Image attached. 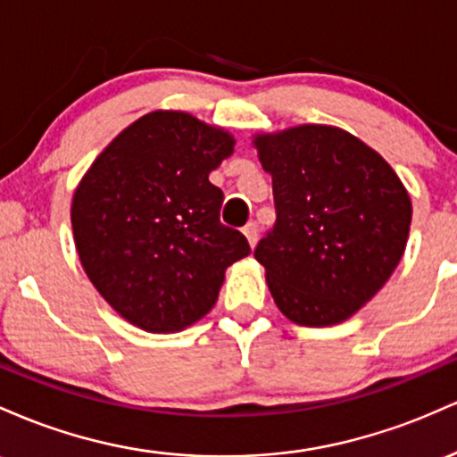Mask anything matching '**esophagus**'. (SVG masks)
Wrapping results in <instances>:
<instances>
[{"instance_id": "obj_1", "label": "esophagus", "mask_w": 457, "mask_h": 457, "mask_svg": "<svg viewBox=\"0 0 457 457\" xmlns=\"http://www.w3.org/2000/svg\"><path fill=\"white\" fill-rule=\"evenodd\" d=\"M244 235L245 237H248V244L253 245H256V242H259V227H256V222H248L244 227Z\"/></svg>"}]
</instances>
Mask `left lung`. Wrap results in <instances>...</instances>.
Returning a JSON list of instances; mask_svg holds the SVG:
<instances>
[{"instance_id":"1","label":"left lung","mask_w":457,"mask_h":457,"mask_svg":"<svg viewBox=\"0 0 457 457\" xmlns=\"http://www.w3.org/2000/svg\"><path fill=\"white\" fill-rule=\"evenodd\" d=\"M254 145L274 192L276 222L254 248L271 297L300 326L339 324L382 289L406 250V187L337 127H295Z\"/></svg>"}]
</instances>
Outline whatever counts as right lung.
Masks as SVG:
<instances>
[{
    "mask_svg": "<svg viewBox=\"0 0 457 457\" xmlns=\"http://www.w3.org/2000/svg\"><path fill=\"white\" fill-rule=\"evenodd\" d=\"M227 131L183 112L127 127L81 179L71 207L77 253L101 295L133 326L177 332L212 311L248 239L220 222L209 172L233 153Z\"/></svg>",
    "mask_w": 457,
    "mask_h": 457,
    "instance_id": "add662e5",
    "label": "right lung"
}]
</instances>
